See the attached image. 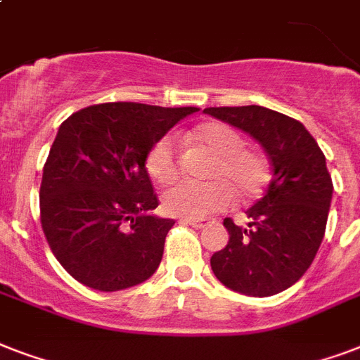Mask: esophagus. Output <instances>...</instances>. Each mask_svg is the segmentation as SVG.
<instances>
[{"label":"esophagus","mask_w":360,"mask_h":360,"mask_svg":"<svg viewBox=\"0 0 360 360\" xmlns=\"http://www.w3.org/2000/svg\"><path fill=\"white\" fill-rule=\"evenodd\" d=\"M183 222H185V224L194 226V228H198V230H202V228L211 224V219H183Z\"/></svg>","instance_id":"esophagus-1"}]
</instances>
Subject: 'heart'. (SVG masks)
Returning a JSON list of instances; mask_svg holds the SVG:
<instances>
[{
	"label": "heart",
	"mask_w": 360,
	"mask_h": 360,
	"mask_svg": "<svg viewBox=\"0 0 360 360\" xmlns=\"http://www.w3.org/2000/svg\"><path fill=\"white\" fill-rule=\"evenodd\" d=\"M196 143L217 155L209 166L207 183L183 181L164 194V209L175 217L203 219L228 207L233 196L239 202L254 200L269 179V162L262 153L245 147V138L228 124L209 121L192 130ZM146 169L155 183L168 186L179 179L181 162L174 136H162L146 157Z\"/></svg>",
	"instance_id": "1"
}]
</instances>
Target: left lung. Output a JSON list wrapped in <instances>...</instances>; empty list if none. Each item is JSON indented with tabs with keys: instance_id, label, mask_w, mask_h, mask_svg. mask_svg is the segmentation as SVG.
I'll return each mask as SVG.
<instances>
[{
	"instance_id": "left-lung-1",
	"label": "left lung",
	"mask_w": 360,
	"mask_h": 360,
	"mask_svg": "<svg viewBox=\"0 0 360 360\" xmlns=\"http://www.w3.org/2000/svg\"><path fill=\"white\" fill-rule=\"evenodd\" d=\"M205 114L256 138L269 155L273 177L265 196L250 207L248 228L224 219L230 240L211 257L214 276L250 297L276 295L312 265L325 236L333 181L302 123L263 106H220Z\"/></svg>"
}]
</instances>
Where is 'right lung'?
Returning a JSON list of instances; mask_svg holds the SVG:
<instances>
[{"mask_svg":"<svg viewBox=\"0 0 360 360\" xmlns=\"http://www.w3.org/2000/svg\"><path fill=\"white\" fill-rule=\"evenodd\" d=\"M194 106L93 104L69 115L41 181V226L67 273L87 288L141 284L162 259L172 219L153 217L158 198L146 169L151 146Z\"/></svg>","mask_w":360,"mask_h":360,"instance_id":"obj_1","label":"right lung"}]
</instances>
